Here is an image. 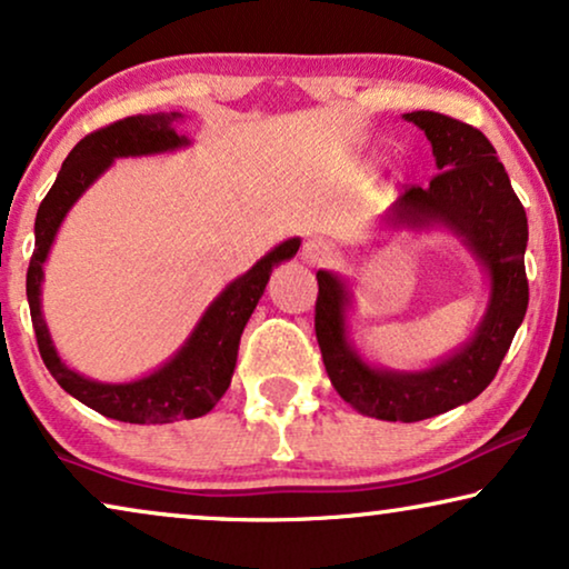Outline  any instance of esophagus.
<instances>
[{
	"mask_svg": "<svg viewBox=\"0 0 569 569\" xmlns=\"http://www.w3.org/2000/svg\"><path fill=\"white\" fill-rule=\"evenodd\" d=\"M302 261L310 263V267H323V263H329L337 251H333L331 243H326V240H308L306 246H302Z\"/></svg>",
	"mask_w": 569,
	"mask_h": 569,
	"instance_id": "34e87169",
	"label": "esophagus"
}]
</instances>
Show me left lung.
I'll return each instance as SVG.
<instances>
[{
    "mask_svg": "<svg viewBox=\"0 0 569 569\" xmlns=\"http://www.w3.org/2000/svg\"><path fill=\"white\" fill-rule=\"evenodd\" d=\"M430 139L440 173L411 186L383 220L393 228H446L469 248L489 279V300L471 339L425 370H388L362 360L349 339L352 290L333 271H318L316 339L326 372L349 407L386 422H419L461 407L485 391L528 308L526 209L495 147L479 129L435 111L403 113Z\"/></svg>",
    "mask_w": 569,
    "mask_h": 569,
    "instance_id": "obj_1",
    "label": "left lung"
}]
</instances>
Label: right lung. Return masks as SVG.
<instances>
[{
  "instance_id": "right-lung-1",
  "label": "right lung",
  "mask_w": 569,
  "mask_h": 569,
  "mask_svg": "<svg viewBox=\"0 0 569 569\" xmlns=\"http://www.w3.org/2000/svg\"><path fill=\"white\" fill-rule=\"evenodd\" d=\"M178 119L183 116H129V119L116 121L111 127L80 139L74 150L67 154L57 181L36 214V248L28 267L26 292L46 368L57 378V383L84 407L129 425H168L178 419H197L214 409V403L228 391L238 360L240 333H243L256 302L267 290L271 269L292 259L300 248V238L284 240L271 248L267 256H261L246 274L232 279L209 302L181 349L150 376L129 380V383H100V380L84 378L77 370L67 368L53 347L41 310L43 263L49 259L53 238L74 201L113 166L116 158H142V154H160L189 147V139L173 129V121Z\"/></svg>"
}]
</instances>
